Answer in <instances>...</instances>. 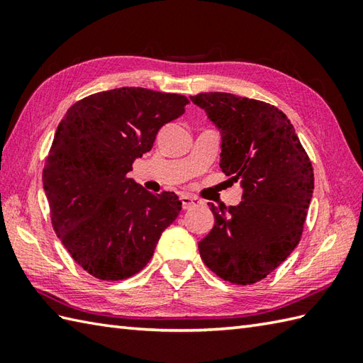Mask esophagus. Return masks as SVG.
Returning a JSON list of instances; mask_svg holds the SVG:
<instances>
[{
    "label": "esophagus",
    "instance_id": "1",
    "mask_svg": "<svg viewBox=\"0 0 363 363\" xmlns=\"http://www.w3.org/2000/svg\"><path fill=\"white\" fill-rule=\"evenodd\" d=\"M181 201H182L184 209H190V207L199 204V199L195 198V196H191V195H182Z\"/></svg>",
    "mask_w": 363,
    "mask_h": 363
}]
</instances>
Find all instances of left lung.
I'll use <instances>...</instances> for the list:
<instances>
[{
	"label": "left lung",
	"instance_id": "left-lung-1",
	"mask_svg": "<svg viewBox=\"0 0 363 363\" xmlns=\"http://www.w3.org/2000/svg\"><path fill=\"white\" fill-rule=\"evenodd\" d=\"M190 98L221 130V172L243 187L238 206L211 204L215 225L198 243L199 254L221 279L259 282L301 240L313 191L312 162L276 106L223 91Z\"/></svg>",
	"mask_w": 363,
	"mask_h": 363
}]
</instances>
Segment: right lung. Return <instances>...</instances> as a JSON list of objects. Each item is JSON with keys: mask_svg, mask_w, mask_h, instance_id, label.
Segmentation results:
<instances>
[{"mask_svg": "<svg viewBox=\"0 0 363 363\" xmlns=\"http://www.w3.org/2000/svg\"><path fill=\"white\" fill-rule=\"evenodd\" d=\"M189 98L121 87L79 99L60 120L43 168L52 229L76 264L103 281L137 274L182 206L128 173Z\"/></svg>", "mask_w": 363, "mask_h": 363, "instance_id": "obj_1", "label": "right lung"}]
</instances>
